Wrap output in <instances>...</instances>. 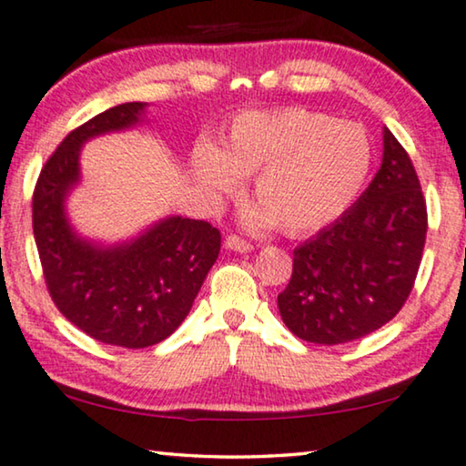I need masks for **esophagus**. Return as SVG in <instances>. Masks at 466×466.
I'll use <instances>...</instances> for the list:
<instances>
[{"mask_svg": "<svg viewBox=\"0 0 466 466\" xmlns=\"http://www.w3.org/2000/svg\"><path fill=\"white\" fill-rule=\"evenodd\" d=\"M226 248H232V251H238V253H247V251H251L253 245L251 242H247L245 238H240V236L230 234L226 238Z\"/></svg>", "mask_w": 466, "mask_h": 466, "instance_id": "1", "label": "esophagus"}]
</instances>
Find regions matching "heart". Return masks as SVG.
Segmentation results:
<instances>
[{"label":"heart","instance_id":"1","mask_svg":"<svg viewBox=\"0 0 466 466\" xmlns=\"http://www.w3.org/2000/svg\"><path fill=\"white\" fill-rule=\"evenodd\" d=\"M371 160L359 124L306 107L248 111L232 122L224 149L208 139L194 147L196 177L213 198L236 194L242 175H255L259 202L242 219L255 230L280 224L291 236L342 218L365 187Z\"/></svg>","mask_w":466,"mask_h":466}]
</instances>
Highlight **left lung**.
<instances>
[{
  "mask_svg": "<svg viewBox=\"0 0 466 466\" xmlns=\"http://www.w3.org/2000/svg\"><path fill=\"white\" fill-rule=\"evenodd\" d=\"M382 167L359 200L293 251L279 293L283 323L312 344H346L380 329L414 287L427 202L408 152L384 127Z\"/></svg>",
  "mask_w": 466,
  "mask_h": 466,
  "instance_id": "8db88e82",
  "label": "left lung"
}]
</instances>
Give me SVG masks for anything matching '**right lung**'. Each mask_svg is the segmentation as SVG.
<instances>
[{
  "label": "right lung",
  "instance_id": "right-lung-1",
  "mask_svg": "<svg viewBox=\"0 0 466 466\" xmlns=\"http://www.w3.org/2000/svg\"><path fill=\"white\" fill-rule=\"evenodd\" d=\"M143 111L146 103H122L71 130L34 192V236L52 301L86 336L122 349L158 344L183 323L221 248L218 228L179 215L111 247L71 228L65 200L80 181L82 146L133 128Z\"/></svg>",
  "mask_w": 466,
  "mask_h": 466
}]
</instances>
